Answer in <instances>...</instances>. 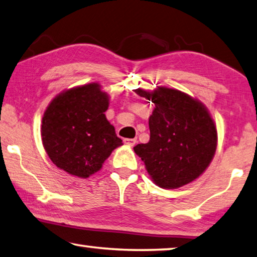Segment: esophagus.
<instances>
[{
  "label": "esophagus",
  "mask_w": 257,
  "mask_h": 257,
  "mask_svg": "<svg viewBox=\"0 0 257 257\" xmlns=\"http://www.w3.org/2000/svg\"><path fill=\"white\" fill-rule=\"evenodd\" d=\"M123 141H124V143H125L126 146L133 147L137 143V139H124Z\"/></svg>",
  "instance_id": "obj_1"
}]
</instances>
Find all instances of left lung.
I'll return each mask as SVG.
<instances>
[{
	"mask_svg": "<svg viewBox=\"0 0 257 257\" xmlns=\"http://www.w3.org/2000/svg\"><path fill=\"white\" fill-rule=\"evenodd\" d=\"M134 92L155 103L149 117L150 140L133 148L151 181L174 190L199 178L212 161L218 145L217 126L208 108L174 88H138Z\"/></svg>",
	"mask_w": 257,
	"mask_h": 257,
	"instance_id": "1",
	"label": "left lung"
}]
</instances>
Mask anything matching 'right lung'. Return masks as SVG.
<instances>
[{"instance_id": "right-lung-1", "label": "right lung", "mask_w": 257, "mask_h": 257, "mask_svg": "<svg viewBox=\"0 0 257 257\" xmlns=\"http://www.w3.org/2000/svg\"><path fill=\"white\" fill-rule=\"evenodd\" d=\"M108 106L109 96L98 82L63 90L52 99L40 133L44 149L57 168L88 178L123 145L106 118Z\"/></svg>"}]
</instances>
